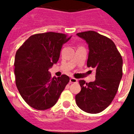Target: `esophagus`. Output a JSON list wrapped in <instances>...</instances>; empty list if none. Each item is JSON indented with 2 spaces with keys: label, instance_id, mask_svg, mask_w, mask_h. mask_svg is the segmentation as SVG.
<instances>
[{
  "label": "esophagus",
  "instance_id": "obj_1",
  "mask_svg": "<svg viewBox=\"0 0 134 134\" xmlns=\"http://www.w3.org/2000/svg\"><path fill=\"white\" fill-rule=\"evenodd\" d=\"M78 82L77 79H74V78L72 77L70 79V83H76V82Z\"/></svg>",
  "mask_w": 134,
  "mask_h": 134
}]
</instances>
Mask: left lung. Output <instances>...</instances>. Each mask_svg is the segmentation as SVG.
I'll return each instance as SVG.
<instances>
[{
	"label": "left lung",
	"mask_w": 134,
	"mask_h": 134,
	"mask_svg": "<svg viewBox=\"0 0 134 134\" xmlns=\"http://www.w3.org/2000/svg\"><path fill=\"white\" fill-rule=\"evenodd\" d=\"M76 35L88 46L87 66L96 70L95 80L79 81L81 91L75 97L78 107L88 113H100L111 104L122 78L123 60L113 41L94 31Z\"/></svg>",
	"instance_id": "obj_1"
}]
</instances>
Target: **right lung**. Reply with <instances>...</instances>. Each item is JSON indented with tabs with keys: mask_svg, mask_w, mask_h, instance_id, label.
I'll use <instances>...</instances> for the list:
<instances>
[{
	"mask_svg": "<svg viewBox=\"0 0 134 134\" xmlns=\"http://www.w3.org/2000/svg\"><path fill=\"white\" fill-rule=\"evenodd\" d=\"M70 38L55 32L35 34L16 51L14 64L16 87L33 108L46 110L53 107L68 83L67 75L52 78L48 70L58 61L62 46Z\"/></svg>",
	"mask_w": 134,
	"mask_h": 134,
	"instance_id": "obj_1",
	"label": "right lung"
}]
</instances>
